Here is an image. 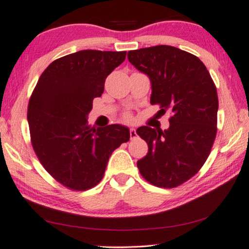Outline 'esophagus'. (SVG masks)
<instances>
[{
    "label": "esophagus",
    "instance_id": "1",
    "mask_svg": "<svg viewBox=\"0 0 249 249\" xmlns=\"http://www.w3.org/2000/svg\"><path fill=\"white\" fill-rule=\"evenodd\" d=\"M136 129L135 128H131L129 129V136H131V139H134V137H136Z\"/></svg>",
    "mask_w": 249,
    "mask_h": 249
}]
</instances>
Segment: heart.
Wrapping results in <instances>:
<instances>
[{
	"mask_svg": "<svg viewBox=\"0 0 249 249\" xmlns=\"http://www.w3.org/2000/svg\"><path fill=\"white\" fill-rule=\"evenodd\" d=\"M126 118H127V120H131V116H126Z\"/></svg>",
	"mask_w": 249,
	"mask_h": 249,
	"instance_id": "b5f03b06",
	"label": "heart"
}]
</instances>
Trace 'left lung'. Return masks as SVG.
<instances>
[{
    "mask_svg": "<svg viewBox=\"0 0 249 249\" xmlns=\"http://www.w3.org/2000/svg\"><path fill=\"white\" fill-rule=\"evenodd\" d=\"M128 61L150 78L151 104L172 112L168 129L148 126L136 133L148 145L137 161L142 177L161 188L190 179L209 157L217 133L218 96L213 78L198 57L171 46L128 51Z\"/></svg>",
    "mask_w": 249,
    "mask_h": 249,
    "instance_id": "8db88e82",
    "label": "left lung"
}]
</instances>
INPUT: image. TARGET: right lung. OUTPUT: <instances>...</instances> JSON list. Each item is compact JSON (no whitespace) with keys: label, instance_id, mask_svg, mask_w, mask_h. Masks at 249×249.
<instances>
[{"label":"right lung","instance_id":"1","mask_svg":"<svg viewBox=\"0 0 249 249\" xmlns=\"http://www.w3.org/2000/svg\"><path fill=\"white\" fill-rule=\"evenodd\" d=\"M126 51L81 50L51 62L40 76L28 106L31 142L39 161L58 182L88 190L103 179L113 151L129 140L120 124L91 127L87 116L105 79Z\"/></svg>","mask_w":249,"mask_h":249}]
</instances>
